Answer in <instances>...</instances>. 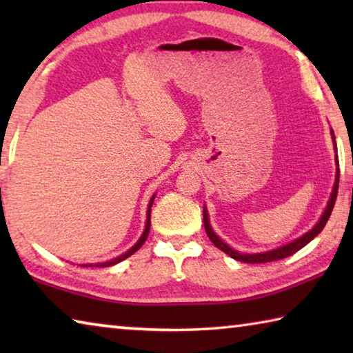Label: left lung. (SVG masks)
Instances as JSON below:
<instances>
[{"instance_id": "obj_1", "label": "left lung", "mask_w": 353, "mask_h": 353, "mask_svg": "<svg viewBox=\"0 0 353 353\" xmlns=\"http://www.w3.org/2000/svg\"><path fill=\"white\" fill-rule=\"evenodd\" d=\"M333 135V132H332ZM333 141H334V135H333ZM334 148H336V143H334ZM336 181H334L333 185V191H332V196H330V201H328L327 208L324 210V214H322L319 223L316 224L312 230L307 232L305 235H302L301 238H297V240L291 241L290 244H285V246L279 248V249H274L270 250V252H261V254H240L238 250H234L232 248L227 246V244L221 240V238L214 234L213 229L210 227V223H208V214L207 210L204 207V227H205V232L208 238H210V241L216 246L218 249L223 250L227 255H230L232 259H235L238 261H244V263H270V261H276V260H282L286 259V256H290L292 254H296L297 250H301L303 246H307V244L313 240L316 235L321 234V230L324 229L328 218H330V214L333 212V207H334V202H336V196H338V187H339V162H338V155H336Z\"/></svg>"}]
</instances>
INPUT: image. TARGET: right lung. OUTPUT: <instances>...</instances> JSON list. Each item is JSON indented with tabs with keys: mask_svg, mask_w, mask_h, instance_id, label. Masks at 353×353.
Wrapping results in <instances>:
<instances>
[{
	"mask_svg": "<svg viewBox=\"0 0 353 353\" xmlns=\"http://www.w3.org/2000/svg\"><path fill=\"white\" fill-rule=\"evenodd\" d=\"M152 202H154V196H152V199H151V202H149V207H148V219H146V229H145V232H143V235H141V238L139 241H137V244L135 246L132 248V249H129L126 254H123V255H119L118 259H113V260H110V261H104V263H97V265H88V266H97V268H107V266H113V265H117V263H119V261H123L124 259H128V256H130L132 255L134 252H137V250H139L141 246H143V243L146 241V238H148V235H149V227H151V205H152ZM87 266V265H85Z\"/></svg>",
	"mask_w": 353,
	"mask_h": 353,
	"instance_id": "1",
	"label": "right lung"
}]
</instances>
